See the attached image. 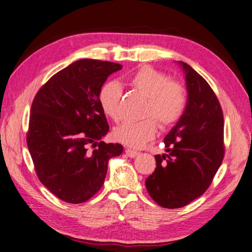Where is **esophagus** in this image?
<instances>
[{"instance_id": "obj_1", "label": "esophagus", "mask_w": 252, "mask_h": 252, "mask_svg": "<svg viewBox=\"0 0 252 252\" xmlns=\"http://www.w3.org/2000/svg\"><path fill=\"white\" fill-rule=\"evenodd\" d=\"M126 154L127 155V157L132 158L138 157V155H139V152H136V151H134V150H131V149H126Z\"/></svg>"}]
</instances>
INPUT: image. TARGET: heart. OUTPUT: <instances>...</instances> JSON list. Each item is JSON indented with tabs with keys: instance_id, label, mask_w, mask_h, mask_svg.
<instances>
[{
	"instance_id": "obj_1",
	"label": "heart",
	"mask_w": 252,
	"mask_h": 252,
	"mask_svg": "<svg viewBox=\"0 0 252 252\" xmlns=\"http://www.w3.org/2000/svg\"><path fill=\"white\" fill-rule=\"evenodd\" d=\"M129 85L146 97L142 116L136 122H125L113 130V138L131 148H141L152 140L158 132V119L162 126L175 123L184 112L187 101L185 87L168 79L164 72L153 67L142 66L129 78ZM121 90L113 81L104 84L99 90L100 108L113 121H119Z\"/></svg>"
}]
</instances>
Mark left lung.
<instances>
[{"label": "left lung", "instance_id": "left-lung-1", "mask_svg": "<svg viewBox=\"0 0 252 252\" xmlns=\"http://www.w3.org/2000/svg\"><path fill=\"white\" fill-rule=\"evenodd\" d=\"M185 110L164 138L166 153L155 155L157 167L145 181L148 193L164 208H181L202 196L221 165L223 116L216 94L186 63Z\"/></svg>", "mask_w": 252, "mask_h": 252}]
</instances>
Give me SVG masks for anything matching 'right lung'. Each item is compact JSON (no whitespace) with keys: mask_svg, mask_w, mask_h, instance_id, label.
Listing matches in <instances>:
<instances>
[{"mask_svg":"<svg viewBox=\"0 0 252 252\" xmlns=\"http://www.w3.org/2000/svg\"><path fill=\"white\" fill-rule=\"evenodd\" d=\"M121 68L80 59L55 74L33 100L27 146L39 181L63 202L93 197L103 185L109 159L122 153L121 144L101 140L109 125L98 101L100 88Z\"/></svg>","mask_w":252,"mask_h":252,"instance_id":"obj_1","label":"right lung"}]
</instances>
